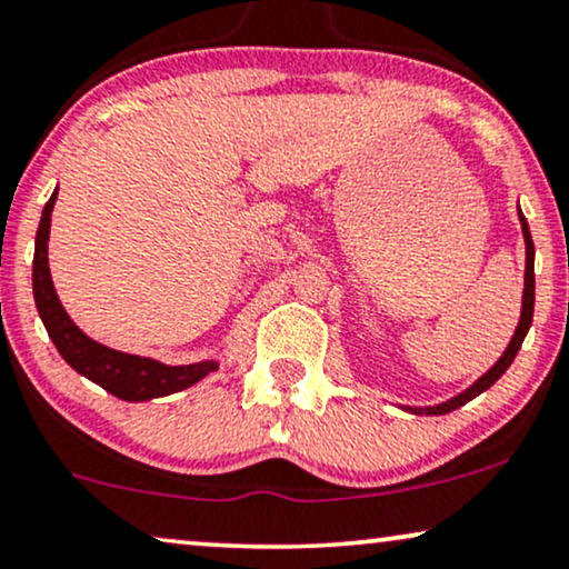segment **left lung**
I'll return each mask as SVG.
<instances>
[{"label":"left lung","instance_id":"8db88e82","mask_svg":"<svg viewBox=\"0 0 569 569\" xmlns=\"http://www.w3.org/2000/svg\"><path fill=\"white\" fill-rule=\"evenodd\" d=\"M517 214H520V226H522V236H525V289H522V312H520V326H517L512 341H509V347L505 355L499 357V362L493 365L491 370L486 372L483 378H478L476 383H472L467 391L457 393L455 399L443 401V405H436V407H405L409 412L415 415H449L459 409L462 405H467L470 399H476L478 393H483L486 388H491L496 380L505 376L509 365H512V359L517 357V351H520L525 336H528L530 330V322H533V305H536V272H533V257H536V247H533V239H530V228H528V220H525V214L520 212V207H517Z\"/></svg>","mask_w":569,"mask_h":569}]
</instances>
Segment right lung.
I'll return each mask as SVG.
<instances>
[{
  "label": "right lung",
  "instance_id": "add662e5",
  "mask_svg": "<svg viewBox=\"0 0 569 569\" xmlns=\"http://www.w3.org/2000/svg\"><path fill=\"white\" fill-rule=\"evenodd\" d=\"M57 201V189L41 212L39 231H36V251H33V299L39 318L44 322L49 338L60 351L64 362L83 378L93 380L110 391L112 397L123 401H149L168 397V393L183 391L201 378L218 370V362H193V365H162L157 359L126 355L114 351L104 343H97L83 333L81 328L70 320L64 307L57 299L52 272H49L47 241L49 226H52V210Z\"/></svg>",
  "mask_w": 569,
  "mask_h": 569
}]
</instances>
